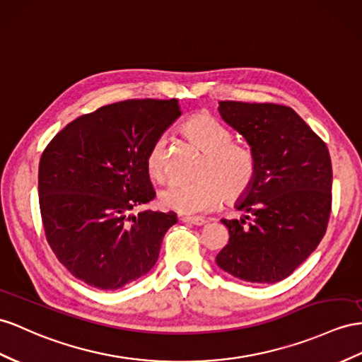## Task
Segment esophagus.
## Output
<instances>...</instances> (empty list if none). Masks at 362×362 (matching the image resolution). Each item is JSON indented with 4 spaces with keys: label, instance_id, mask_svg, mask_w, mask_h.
I'll return each mask as SVG.
<instances>
[{
    "label": "esophagus",
    "instance_id": "34e87169",
    "mask_svg": "<svg viewBox=\"0 0 362 362\" xmlns=\"http://www.w3.org/2000/svg\"><path fill=\"white\" fill-rule=\"evenodd\" d=\"M180 220L183 221V223L196 225V226H202V225L206 223V220L202 218V217H180Z\"/></svg>",
    "mask_w": 362,
    "mask_h": 362
}]
</instances>
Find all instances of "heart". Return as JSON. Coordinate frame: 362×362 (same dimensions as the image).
<instances>
[{
	"label": "heart",
	"mask_w": 362,
	"mask_h": 362,
	"mask_svg": "<svg viewBox=\"0 0 362 362\" xmlns=\"http://www.w3.org/2000/svg\"><path fill=\"white\" fill-rule=\"evenodd\" d=\"M183 136L205 153L199 168V180L173 182L165 187L159 200L162 206L180 214H200L225 199L235 202L252 188L257 159L246 145L233 142L229 129L206 115L191 117L182 127ZM165 136L157 137L145 157V168L154 180L165 177Z\"/></svg>",
	"instance_id": "b5f03b06"
}]
</instances>
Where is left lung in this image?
<instances>
[{"instance_id":"1","label":"left lung","mask_w":362,"mask_h":362,"mask_svg":"<svg viewBox=\"0 0 362 362\" xmlns=\"http://www.w3.org/2000/svg\"><path fill=\"white\" fill-rule=\"evenodd\" d=\"M218 111L251 146L257 175L237 203L250 223L221 220L229 242L216 262L238 280L281 281L326 234L332 211L327 145L291 107L221 100Z\"/></svg>"}]
</instances>
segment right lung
<instances>
[{
	"instance_id": "obj_1",
	"label": "right lung",
	"mask_w": 362,
	"mask_h": 362,
	"mask_svg": "<svg viewBox=\"0 0 362 362\" xmlns=\"http://www.w3.org/2000/svg\"><path fill=\"white\" fill-rule=\"evenodd\" d=\"M180 116L177 99H129L82 115L40 160L45 238L78 280L116 291L150 272L174 212L142 209L156 191L145 168L151 144Z\"/></svg>"
}]
</instances>
